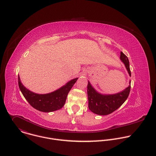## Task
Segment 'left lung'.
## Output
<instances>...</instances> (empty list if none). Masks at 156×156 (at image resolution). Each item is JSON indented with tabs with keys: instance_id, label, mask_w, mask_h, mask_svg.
I'll use <instances>...</instances> for the list:
<instances>
[{
	"instance_id": "8db88e82",
	"label": "left lung",
	"mask_w": 156,
	"mask_h": 156,
	"mask_svg": "<svg viewBox=\"0 0 156 156\" xmlns=\"http://www.w3.org/2000/svg\"><path fill=\"white\" fill-rule=\"evenodd\" d=\"M120 59L125 64V67L131 76L129 63L128 57L122 52H120ZM131 82H129L130 84ZM130 84L125 90L115 94L104 95L98 93L93 87L90 81H88L87 86L88 107L93 113L106 115L114 112L119 108L126 100L130 92Z\"/></svg>"
}]
</instances>
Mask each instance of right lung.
I'll list each match as a JSON object with an SVG mask.
<instances>
[{
  "label": "right lung",
  "mask_w": 156,
  "mask_h": 156,
  "mask_svg": "<svg viewBox=\"0 0 156 156\" xmlns=\"http://www.w3.org/2000/svg\"><path fill=\"white\" fill-rule=\"evenodd\" d=\"M78 79H73L58 90L45 94H36L27 90L21 83L19 75L18 85L23 96L33 107L41 112H50L59 110L64 105L69 91Z\"/></svg>",
  "instance_id": "right-lung-1"
}]
</instances>
